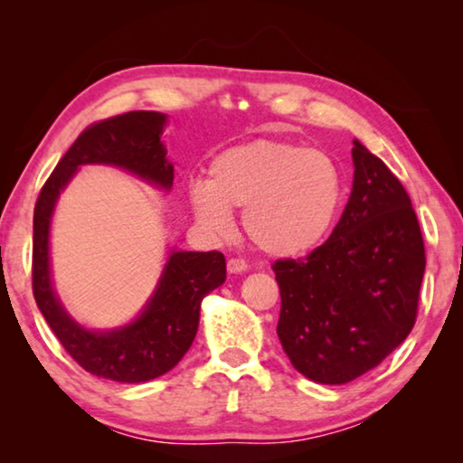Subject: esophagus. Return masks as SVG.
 <instances>
[{
	"label": "esophagus",
	"mask_w": 463,
	"mask_h": 463,
	"mask_svg": "<svg viewBox=\"0 0 463 463\" xmlns=\"http://www.w3.org/2000/svg\"><path fill=\"white\" fill-rule=\"evenodd\" d=\"M247 261L245 260H237V257H232V260H229V263H226V269H229V273H242L247 271Z\"/></svg>",
	"instance_id": "34e87169"
}]
</instances>
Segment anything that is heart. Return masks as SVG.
<instances>
[{
    "label": "heart",
    "mask_w": 463,
    "mask_h": 463,
    "mask_svg": "<svg viewBox=\"0 0 463 463\" xmlns=\"http://www.w3.org/2000/svg\"><path fill=\"white\" fill-rule=\"evenodd\" d=\"M345 182L331 155L278 140H250L216 155L206 179L190 184V203L210 232L232 229L231 208H245L242 226L273 257L308 253L339 216Z\"/></svg>",
    "instance_id": "heart-1"
}]
</instances>
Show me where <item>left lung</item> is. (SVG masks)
Instances as JSON below:
<instances>
[{"label":"left lung","instance_id":"obj_1","mask_svg":"<svg viewBox=\"0 0 463 463\" xmlns=\"http://www.w3.org/2000/svg\"><path fill=\"white\" fill-rule=\"evenodd\" d=\"M354 187L341 221L304 260L271 265L278 336L318 383H347L380 365L412 331L425 245L409 194L386 163L354 140Z\"/></svg>","mask_w":463,"mask_h":463}]
</instances>
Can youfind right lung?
I'll use <instances>...</instances> for the list:
<instances>
[{"instance_id":"1","label":"right lung","mask_w":463,"mask_h":463,"mask_svg":"<svg viewBox=\"0 0 463 463\" xmlns=\"http://www.w3.org/2000/svg\"><path fill=\"white\" fill-rule=\"evenodd\" d=\"M165 124V114L145 109L91 124L62 155L34 206L33 289L38 310L67 354L98 378L140 383L174 370L198 333L203 296L226 279V261L218 250L171 249L159 284L140 315L109 331H93L77 323L52 288L49 237L61 192L81 165L120 167L169 192L174 165L161 140Z\"/></svg>"}]
</instances>
